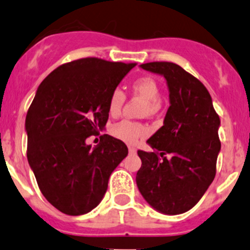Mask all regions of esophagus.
I'll use <instances>...</instances> for the list:
<instances>
[{"instance_id": "34e87169", "label": "esophagus", "mask_w": 250, "mask_h": 250, "mask_svg": "<svg viewBox=\"0 0 250 250\" xmlns=\"http://www.w3.org/2000/svg\"><path fill=\"white\" fill-rule=\"evenodd\" d=\"M128 149H129V153H136V149L134 148L133 146H129V147H128Z\"/></svg>"}]
</instances>
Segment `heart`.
<instances>
[{
    "label": "heart",
    "mask_w": 250,
    "mask_h": 250,
    "mask_svg": "<svg viewBox=\"0 0 250 250\" xmlns=\"http://www.w3.org/2000/svg\"><path fill=\"white\" fill-rule=\"evenodd\" d=\"M132 91L135 96L145 99L148 102L149 111L154 112L158 109L160 88L158 83L154 79L149 77L139 78L132 85ZM125 102V94L121 90H115L110 94L109 102H107V111L111 116H117L121 112L123 104ZM111 133L115 138L125 141L128 144H134L140 138L146 135V129L140 123L133 122V121L122 120L115 123L111 127Z\"/></svg>",
    "instance_id": "1"
}]
</instances>
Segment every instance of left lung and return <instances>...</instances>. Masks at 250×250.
Here are the masks:
<instances>
[{
  "instance_id": "8db88e82",
  "label": "left lung",
  "mask_w": 250,
  "mask_h": 250,
  "mask_svg": "<svg viewBox=\"0 0 250 250\" xmlns=\"http://www.w3.org/2000/svg\"><path fill=\"white\" fill-rule=\"evenodd\" d=\"M143 69L167 80L170 106L164 123L139 149L136 185L156 211L181 214L193 208L214 180L220 151L219 116L201 81L171 62H149Z\"/></svg>"
}]
</instances>
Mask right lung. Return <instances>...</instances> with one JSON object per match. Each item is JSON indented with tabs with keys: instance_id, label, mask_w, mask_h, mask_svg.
<instances>
[{
	"instance_id": "right-lung-1",
	"label": "right lung",
	"mask_w": 250,
	"mask_h": 250,
	"mask_svg": "<svg viewBox=\"0 0 250 250\" xmlns=\"http://www.w3.org/2000/svg\"><path fill=\"white\" fill-rule=\"evenodd\" d=\"M135 63L87 57L64 63L42 81L28 109L27 160L42 194L62 213H88L103 200L111 172L127 157L107 134L86 144L109 118L107 102Z\"/></svg>"
}]
</instances>
